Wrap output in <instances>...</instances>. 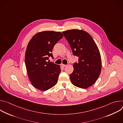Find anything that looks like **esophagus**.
<instances>
[{
  "mask_svg": "<svg viewBox=\"0 0 123 123\" xmlns=\"http://www.w3.org/2000/svg\"><path fill=\"white\" fill-rule=\"evenodd\" d=\"M61 67H62L63 68H64V67H65L66 66V65H64V64H61Z\"/></svg>",
  "mask_w": 123,
  "mask_h": 123,
  "instance_id": "1",
  "label": "esophagus"
}]
</instances>
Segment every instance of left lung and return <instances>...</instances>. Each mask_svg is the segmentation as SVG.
I'll return each mask as SVG.
<instances>
[{"label":"left lung","mask_w":123,"mask_h":123,"mask_svg":"<svg viewBox=\"0 0 123 123\" xmlns=\"http://www.w3.org/2000/svg\"><path fill=\"white\" fill-rule=\"evenodd\" d=\"M78 62L73 65L74 71L69 75L76 86L86 89L94 84L101 71V58L95 42L87 32L73 29L62 32Z\"/></svg>","instance_id":"1"}]
</instances>
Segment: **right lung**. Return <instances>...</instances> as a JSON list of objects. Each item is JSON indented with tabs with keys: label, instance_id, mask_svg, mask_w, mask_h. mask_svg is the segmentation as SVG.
<instances>
[{
	"label": "right lung",
	"instance_id": "right-lung-1",
	"mask_svg": "<svg viewBox=\"0 0 123 123\" xmlns=\"http://www.w3.org/2000/svg\"><path fill=\"white\" fill-rule=\"evenodd\" d=\"M63 37L60 31H43L31 38L25 52V65L32 85L45 91L55 86L61 72L58 65L48 61L55 44Z\"/></svg>",
	"mask_w": 123,
	"mask_h": 123
}]
</instances>
